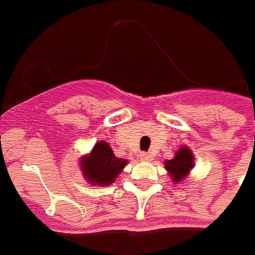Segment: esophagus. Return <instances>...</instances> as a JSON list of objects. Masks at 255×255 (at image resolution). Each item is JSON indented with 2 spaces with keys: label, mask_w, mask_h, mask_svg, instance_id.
Instances as JSON below:
<instances>
[{
  "label": "esophagus",
  "mask_w": 255,
  "mask_h": 255,
  "mask_svg": "<svg viewBox=\"0 0 255 255\" xmlns=\"http://www.w3.org/2000/svg\"><path fill=\"white\" fill-rule=\"evenodd\" d=\"M140 159H142L143 161H148L151 160V155L148 152H142L140 153Z\"/></svg>",
  "instance_id": "obj_1"
}]
</instances>
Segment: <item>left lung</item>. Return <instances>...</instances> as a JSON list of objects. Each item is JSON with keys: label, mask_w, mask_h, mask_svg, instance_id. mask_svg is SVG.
<instances>
[{"label": "left lung", "mask_w": 255, "mask_h": 255, "mask_svg": "<svg viewBox=\"0 0 255 255\" xmlns=\"http://www.w3.org/2000/svg\"><path fill=\"white\" fill-rule=\"evenodd\" d=\"M165 168L169 170L174 182H180L190 172V168H193V155L190 150L186 147H182L176 153V157H173L172 160L165 161Z\"/></svg>", "instance_id": "left-lung-1"}]
</instances>
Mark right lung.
I'll return each mask as SVG.
<instances>
[{
  "label": "right lung",
  "instance_id": "add662e5",
  "mask_svg": "<svg viewBox=\"0 0 255 255\" xmlns=\"http://www.w3.org/2000/svg\"><path fill=\"white\" fill-rule=\"evenodd\" d=\"M128 161L115 156L108 143L99 142L92 152L81 160L83 174L94 185H109L119 176Z\"/></svg>",
  "mask_w": 255,
  "mask_h": 255
}]
</instances>
